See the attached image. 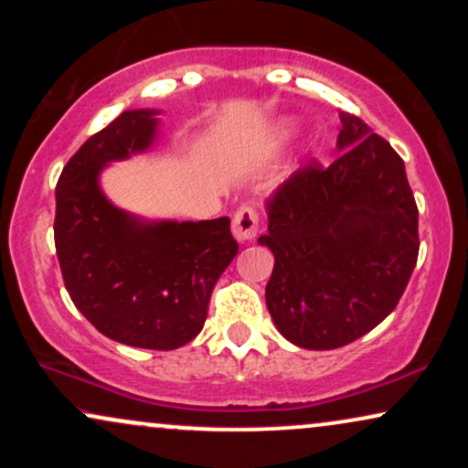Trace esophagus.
Instances as JSON below:
<instances>
[{
	"label": "esophagus",
	"instance_id": "obj_1",
	"mask_svg": "<svg viewBox=\"0 0 468 468\" xmlns=\"http://www.w3.org/2000/svg\"><path fill=\"white\" fill-rule=\"evenodd\" d=\"M257 213L252 211L250 207L238 208V213L233 216V224H230V230H233V238L238 241H249L257 235Z\"/></svg>",
	"mask_w": 468,
	"mask_h": 468
}]
</instances>
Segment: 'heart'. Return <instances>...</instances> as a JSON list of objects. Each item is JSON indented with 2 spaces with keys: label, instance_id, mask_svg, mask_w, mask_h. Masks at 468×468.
<instances>
[{
  "label": "heart",
  "instance_id": "obj_1",
  "mask_svg": "<svg viewBox=\"0 0 468 468\" xmlns=\"http://www.w3.org/2000/svg\"><path fill=\"white\" fill-rule=\"evenodd\" d=\"M283 133V127H277V132H275V136H282Z\"/></svg>",
  "mask_w": 468,
  "mask_h": 468
}]
</instances>
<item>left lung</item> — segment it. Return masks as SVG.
<instances>
[{
	"label": "left lung",
	"instance_id": "obj_1",
	"mask_svg": "<svg viewBox=\"0 0 468 468\" xmlns=\"http://www.w3.org/2000/svg\"><path fill=\"white\" fill-rule=\"evenodd\" d=\"M343 152L294 171L268 202L257 244L275 255L266 305L303 350L356 341L396 308L418 260V207L405 163L358 116L341 112Z\"/></svg>",
	"mask_w": 468,
	"mask_h": 468
}]
</instances>
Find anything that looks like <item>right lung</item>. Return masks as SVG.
I'll return each mask as SVG.
<instances>
[{"instance_id":"obj_1","label":"right lung","mask_w":468,"mask_h":468,"mask_svg":"<svg viewBox=\"0 0 468 468\" xmlns=\"http://www.w3.org/2000/svg\"><path fill=\"white\" fill-rule=\"evenodd\" d=\"M158 110H127L80 144L57 182L55 246L79 313L101 335L176 350L200 335L213 286L238 255L230 219H144L101 189V171L152 149Z\"/></svg>"}]
</instances>
